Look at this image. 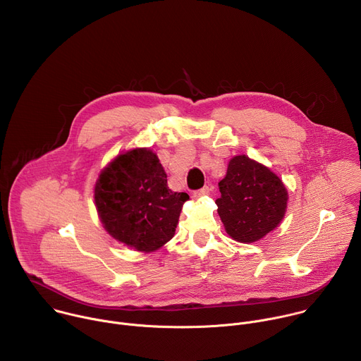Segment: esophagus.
Instances as JSON below:
<instances>
[{
    "label": "esophagus",
    "instance_id": "obj_1",
    "mask_svg": "<svg viewBox=\"0 0 361 361\" xmlns=\"http://www.w3.org/2000/svg\"><path fill=\"white\" fill-rule=\"evenodd\" d=\"M209 194H210V188H209V187H202V188L194 191V192H192V197H194V198H202L204 195H209Z\"/></svg>",
    "mask_w": 361,
    "mask_h": 361
}]
</instances>
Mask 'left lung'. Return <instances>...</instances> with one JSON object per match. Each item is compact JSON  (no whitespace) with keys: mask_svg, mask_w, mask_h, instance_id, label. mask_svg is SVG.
I'll list each match as a JSON object with an SVG mask.
<instances>
[{"mask_svg":"<svg viewBox=\"0 0 361 361\" xmlns=\"http://www.w3.org/2000/svg\"><path fill=\"white\" fill-rule=\"evenodd\" d=\"M219 187L221 197L216 200L217 213L233 240L245 244L259 241L283 221L287 188L262 163L244 154L233 157Z\"/></svg>","mask_w":361,"mask_h":361,"instance_id":"1","label":"left lung"}]
</instances>
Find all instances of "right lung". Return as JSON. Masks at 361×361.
<instances>
[{
	"mask_svg": "<svg viewBox=\"0 0 361 361\" xmlns=\"http://www.w3.org/2000/svg\"><path fill=\"white\" fill-rule=\"evenodd\" d=\"M187 192H174L156 152L133 148L98 176L94 201L106 231L137 251L151 252L170 241Z\"/></svg>",
	"mask_w": 361,
	"mask_h": 361,
	"instance_id": "obj_1",
	"label": "right lung"
}]
</instances>
